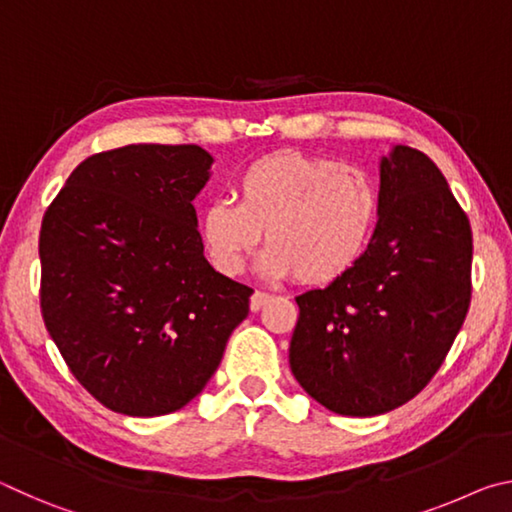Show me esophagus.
Here are the masks:
<instances>
[{"instance_id":"34e87169","label":"esophagus","mask_w":512,"mask_h":512,"mask_svg":"<svg viewBox=\"0 0 512 512\" xmlns=\"http://www.w3.org/2000/svg\"><path fill=\"white\" fill-rule=\"evenodd\" d=\"M271 293H264V291H255L253 296H250V311H259L262 309L266 302H271Z\"/></svg>"}]
</instances>
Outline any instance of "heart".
<instances>
[{"label": "heart", "mask_w": 512, "mask_h": 512, "mask_svg": "<svg viewBox=\"0 0 512 512\" xmlns=\"http://www.w3.org/2000/svg\"><path fill=\"white\" fill-rule=\"evenodd\" d=\"M235 200L214 198L201 212L203 246L225 275H239L262 230L271 246L259 259L268 277L296 275L327 284L359 262L379 219L370 173L305 153H275L239 173Z\"/></svg>", "instance_id": "heart-1"}]
</instances>
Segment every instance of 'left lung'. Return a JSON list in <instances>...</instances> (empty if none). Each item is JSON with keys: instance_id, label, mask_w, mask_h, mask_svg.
I'll list each match as a JSON object with an SVG mask.
<instances>
[{"instance_id": "8db88e82", "label": "left lung", "mask_w": 512, "mask_h": 512, "mask_svg": "<svg viewBox=\"0 0 512 512\" xmlns=\"http://www.w3.org/2000/svg\"><path fill=\"white\" fill-rule=\"evenodd\" d=\"M379 221L339 280L296 298L289 363L325 409L370 418L413 400L443 366L472 298V228L436 164L395 146Z\"/></svg>"}]
</instances>
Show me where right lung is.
Segmentation results:
<instances>
[{
  "label": "right lung",
  "mask_w": 512,
  "mask_h": 512,
  "mask_svg": "<svg viewBox=\"0 0 512 512\" xmlns=\"http://www.w3.org/2000/svg\"><path fill=\"white\" fill-rule=\"evenodd\" d=\"M212 155L128 144L67 178L40 228V309L67 368L106 409H183L219 368L253 289L214 271L192 201Z\"/></svg>",
  "instance_id": "1"
}]
</instances>
